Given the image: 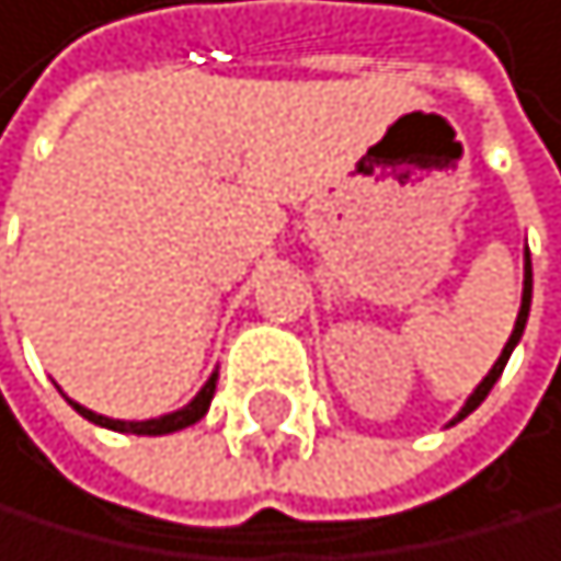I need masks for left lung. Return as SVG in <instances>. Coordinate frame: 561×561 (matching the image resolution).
<instances>
[{"label": "left lung", "mask_w": 561, "mask_h": 561, "mask_svg": "<svg viewBox=\"0 0 561 561\" xmlns=\"http://www.w3.org/2000/svg\"><path fill=\"white\" fill-rule=\"evenodd\" d=\"M530 297H534V272H530V250H526V268H523V304H519V314H516V329H512V336H508V343H505V351L497 354V362H494V368L491 373L483 376V382L477 390L469 393V401L461 404V412L451 419V426L455 422H461L469 412H477V408L483 404V397L494 390V382L501 379V373H505V365H508V357H512V351H516V343L523 340V329H526V318H530Z\"/></svg>", "instance_id": "left-lung-1"}]
</instances>
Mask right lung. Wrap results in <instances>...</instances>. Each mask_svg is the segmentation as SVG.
I'll return each instance as SVG.
<instances>
[{
  "label": "right lung",
  "instance_id": "1",
  "mask_svg": "<svg viewBox=\"0 0 561 561\" xmlns=\"http://www.w3.org/2000/svg\"><path fill=\"white\" fill-rule=\"evenodd\" d=\"M214 387H218V373H210V379L204 382V390H199L193 401H188L185 408H179V412L171 415H160V419H146V422H125V419H106V415H95L92 408H84L78 401H70V408H75L78 415H84L89 422H95V426L103 430H117V433H135V436H164V433H179L185 426H193V422H199L207 415L210 408V397H214Z\"/></svg>",
  "mask_w": 561,
  "mask_h": 561
}]
</instances>
